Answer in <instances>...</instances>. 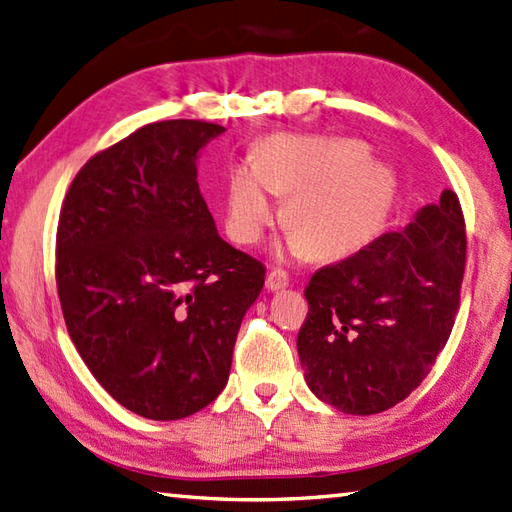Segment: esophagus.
Instances as JSON below:
<instances>
[{
  "instance_id": "esophagus-1",
  "label": "esophagus",
  "mask_w": 512,
  "mask_h": 512,
  "mask_svg": "<svg viewBox=\"0 0 512 512\" xmlns=\"http://www.w3.org/2000/svg\"><path fill=\"white\" fill-rule=\"evenodd\" d=\"M288 286V275L284 273V270L279 268H273L270 273L266 275V288L270 290V293H275V290H282Z\"/></svg>"
}]
</instances>
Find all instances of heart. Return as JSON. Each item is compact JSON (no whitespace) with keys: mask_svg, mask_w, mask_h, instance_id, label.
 Instances as JSON below:
<instances>
[{"mask_svg":"<svg viewBox=\"0 0 512 512\" xmlns=\"http://www.w3.org/2000/svg\"><path fill=\"white\" fill-rule=\"evenodd\" d=\"M275 195H290L286 239L293 255L319 259L353 255L370 244L390 199L388 170L370 162L357 139L290 135L266 137L253 166L237 164L226 184V230L233 242L253 246L279 215Z\"/></svg>","mask_w":512,"mask_h":512,"instance_id":"b5f03b06","label":"heart"}]
</instances>
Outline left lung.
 I'll use <instances>...</instances> for the list:
<instances>
[{
    "mask_svg": "<svg viewBox=\"0 0 512 512\" xmlns=\"http://www.w3.org/2000/svg\"><path fill=\"white\" fill-rule=\"evenodd\" d=\"M464 262L462 206L444 190L404 230L317 270L297 335L315 397L348 415H375L413 393L455 326Z\"/></svg>",
    "mask_w": 512,
    "mask_h": 512,
    "instance_id": "obj_1",
    "label": "left lung"
}]
</instances>
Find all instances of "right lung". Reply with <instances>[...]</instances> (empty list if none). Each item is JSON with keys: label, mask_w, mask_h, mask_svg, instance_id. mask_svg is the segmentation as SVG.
<instances>
[{"label": "right lung", "mask_w": 512, "mask_h": 512, "mask_svg": "<svg viewBox=\"0 0 512 512\" xmlns=\"http://www.w3.org/2000/svg\"><path fill=\"white\" fill-rule=\"evenodd\" d=\"M226 128L170 119L88 159L57 226L68 335L106 393L155 422L222 393L264 266L226 244L199 193L197 159Z\"/></svg>", "instance_id": "1"}]
</instances>
